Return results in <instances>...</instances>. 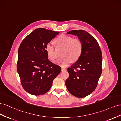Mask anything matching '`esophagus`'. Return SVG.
Segmentation results:
<instances>
[{"mask_svg": "<svg viewBox=\"0 0 121 121\" xmlns=\"http://www.w3.org/2000/svg\"><path fill=\"white\" fill-rule=\"evenodd\" d=\"M66 69H65L64 67H62L61 68V71H66Z\"/></svg>", "mask_w": 121, "mask_h": 121, "instance_id": "obj_1", "label": "esophagus"}]
</instances>
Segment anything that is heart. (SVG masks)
<instances>
[{
    "label": "heart",
    "mask_w": 121,
    "mask_h": 121,
    "mask_svg": "<svg viewBox=\"0 0 121 121\" xmlns=\"http://www.w3.org/2000/svg\"><path fill=\"white\" fill-rule=\"evenodd\" d=\"M58 47L63 48L62 56L64 57L59 59L55 62V63L62 67H66L69 65L72 60L75 61L80 57L82 53V45L81 40L74 39L71 36L62 34L55 40ZM46 50L48 57L54 60L56 58V49L51 42L47 43Z\"/></svg>",
    "instance_id": "heart-1"
}]
</instances>
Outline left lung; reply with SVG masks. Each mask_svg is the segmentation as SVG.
Returning <instances> with one entry per match:
<instances>
[{
  "label": "left lung",
  "instance_id": "8db88e82",
  "mask_svg": "<svg viewBox=\"0 0 121 121\" xmlns=\"http://www.w3.org/2000/svg\"><path fill=\"white\" fill-rule=\"evenodd\" d=\"M67 33L78 36L82 48L78 60L67 69L69 77L65 84L72 95L84 98L94 91L97 86L102 73L101 51L97 40L86 31L72 30Z\"/></svg>",
  "mask_w": 121,
  "mask_h": 121
}]
</instances>
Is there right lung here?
I'll list each match as a JSON object with an SVG mask.
<instances>
[{
  "label": "right lung",
  "mask_w": 121,
  "mask_h": 121,
  "mask_svg": "<svg viewBox=\"0 0 121 121\" xmlns=\"http://www.w3.org/2000/svg\"><path fill=\"white\" fill-rule=\"evenodd\" d=\"M59 32L37 28L27 35L18 50L17 68L23 88L30 94H45L61 68L48 59L46 47Z\"/></svg>",
  "instance_id": "1"
}]
</instances>
